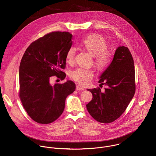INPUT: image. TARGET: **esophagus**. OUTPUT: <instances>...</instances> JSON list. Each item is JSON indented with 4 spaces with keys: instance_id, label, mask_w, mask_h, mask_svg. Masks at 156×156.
<instances>
[{
    "instance_id": "obj_1",
    "label": "esophagus",
    "mask_w": 156,
    "mask_h": 156,
    "mask_svg": "<svg viewBox=\"0 0 156 156\" xmlns=\"http://www.w3.org/2000/svg\"><path fill=\"white\" fill-rule=\"evenodd\" d=\"M76 89L77 90H85V88H83L82 87H81L80 85H79L76 86Z\"/></svg>"
}]
</instances>
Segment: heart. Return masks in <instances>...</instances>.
<instances>
[{"instance_id":"b5f03b06","label":"heart","mask_w":156,"mask_h":156,"mask_svg":"<svg viewBox=\"0 0 156 156\" xmlns=\"http://www.w3.org/2000/svg\"><path fill=\"white\" fill-rule=\"evenodd\" d=\"M80 44L94 56L95 64L100 70L103 71L109 67L112 56L108 50V44L104 37L100 34H92L84 38ZM76 51L77 49L74 46H71L68 49L66 59L68 64L74 62ZM94 76V71L92 69L82 67L74 69L70 73L72 79L83 86L89 85Z\"/></svg>"}]
</instances>
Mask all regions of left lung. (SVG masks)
<instances>
[{"label":"left lung","instance_id":"1","mask_svg":"<svg viewBox=\"0 0 156 156\" xmlns=\"http://www.w3.org/2000/svg\"><path fill=\"white\" fill-rule=\"evenodd\" d=\"M100 86H107L103 92L99 87L88 89L92 99L87 105L91 116L101 123L115 121L126 110L135 90V71L129 49L119 47L110 66L98 81Z\"/></svg>","mask_w":156,"mask_h":156}]
</instances>
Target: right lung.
I'll use <instances>...</instances> for the list:
<instances>
[{
    "instance_id": "1",
    "label": "right lung",
    "mask_w": 156,
    "mask_h": 156,
    "mask_svg": "<svg viewBox=\"0 0 156 156\" xmlns=\"http://www.w3.org/2000/svg\"><path fill=\"white\" fill-rule=\"evenodd\" d=\"M68 32L48 33L32 42L26 50L19 69V97L29 116L39 124L54 122L62 113L68 95L76 87L73 82L50 84L56 76L61 80L66 74V55L73 44Z\"/></svg>"
}]
</instances>
